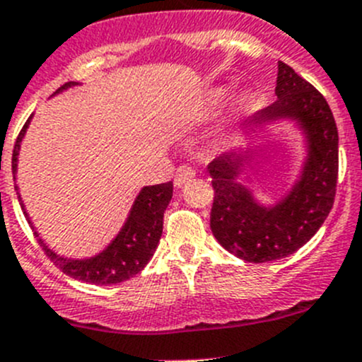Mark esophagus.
Wrapping results in <instances>:
<instances>
[{"label":"esophagus","mask_w":362,"mask_h":362,"mask_svg":"<svg viewBox=\"0 0 362 362\" xmlns=\"http://www.w3.org/2000/svg\"><path fill=\"white\" fill-rule=\"evenodd\" d=\"M196 175V171L189 166H180L175 175V187H184L189 180Z\"/></svg>","instance_id":"1"}]
</instances>
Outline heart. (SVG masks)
Wrapping results in <instances>:
<instances>
[{"label":"heart","mask_w":362,"mask_h":362,"mask_svg":"<svg viewBox=\"0 0 362 362\" xmlns=\"http://www.w3.org/2000/svg\"><path fill=\"white\" fill-rule=\"evenodd\" d=\"M226 95H228V88H217V90H214L212 92V95H210V103H212L214 106H219V104L224 103ZM245 104H247V99H245L244 93H240V95L233 100V104H231L230 117L237 118L238 115L245 110Z\"/></svg>","instance_id":"heart-1"}]
</instances>
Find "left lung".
I'll use <instances>...</instances> for the list:
<instances>
[{"label":"left lung","instance_id":"8db88e82","mask_svg":"<svg viewBox=\"0 0 362 362\" xmlns=\"http://www.w3.org/2000/svg\"><path fill=\"white\" fill-rule=\"evenodd\" d=\"M276 99L249 118L242 145L206 166L216 192L210 212L214 237L228 252L251 263L286 258L303 247L327 219L338 182V129L324 95L278 62ZM278 123H293L301 132L305 159L289 189L265 204L240 177L252 139Z\"/></svg>","mask_w":362,"mask_h":362}]
</instances>
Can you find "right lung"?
I'll return each mask as SVG.
<instances>
[{"instance_id": "right-lung-1", "label": "right lung", "mask_w": 362, "mask_h": 362, "mask_svg": "<svg viewBox=\"0 0 362 362\" xmlns=\"http://www.w3.org/2000/svg\"><path fill=\"white\" fill-rule=\"evenodd\" d=\"M76 86H81V83L63 84L62 88L56 90L52 97L59 95V93ZM31 118H33V115L24 124L23 131H21L19 138L16 141V146H13L12 171L13 182H16L17 199H19L24 217H26L31 230L35 231V237L40 242L42 249L66 276L79 279V281L110 286L131 279L132 276H136L145 269L146 263L150 262V258L156 252L157 245H159L160 235H163L164 210L168 209L171 196H173V182L145 185V187L139 189L124 224H122L118 233L111 238L110 244L103 251L95 252L92 256H84V258H72V256L59 255L51 245L45 244V240L37 231L30 214H28L26 205H24L23 198H21L19 185H17V166H19L21 145H23V139L31 124Z\"/></svg>"}]
</instances>
